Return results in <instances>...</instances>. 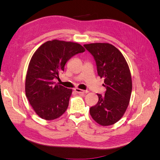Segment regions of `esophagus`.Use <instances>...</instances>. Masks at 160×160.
Segmentation results:
<instances>
[{
  "label": "esophagus",
  "mask_w": 160,
  "mask_h": 160,
  "mask_svg": "<svg viewBox=\"0 0 160 160\" xmlns=\"http://www.w3.org/2000/svg\"><path fill=\"white\" fill-rule=\"evenodd\" d=\"M74 90L80 94H85L87 93H88V90H80V89H78V88L74 89Z\"/></svg>",
  "instance_id": "1"
}]
</instances>
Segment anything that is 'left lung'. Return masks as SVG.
<instances>
[{
	"label": "left lung",
	"instance_id": "1",
	"mask_svg": "<svg viewBox=\"0 0 160 160\" xmlns=\"http://www.w3.org/2000/svg\"><path fill=\"white\" fill-rule=\"evenodd\" d=\"M84 47L94 57L97 73L104 79L107 90L104 95L97 94L98 102L90 108V115L100 125H113L126 112L131 99L132 80L128 63L121 51L108 43Z\"/></svg>",
	"mask_w": 160,
	"mask_h": 160
}]
</instances>
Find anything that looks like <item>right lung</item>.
I'll list each match as a JSON object with an SVG mask.
<instances>
[{
    "instance_id": "1",
    "label": "right lung",
    "mask_w": 160,
    "mask_h": 160,
    "mask_svg": "<svg viewBox=\"0 0 160 160\" xmlns=\"http://www.w3.org/2000/svg\"><path fill=\"white\" fill-rule=\"evenodd\" d=\"M85 51L77 43L54 39L45 42L33 54L27 72L25 93L42 118L53 120L66 111L72 90L53 81L58 79L70 58Z\"/></svg>"
}]
</instances>
